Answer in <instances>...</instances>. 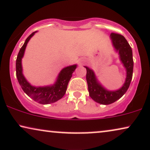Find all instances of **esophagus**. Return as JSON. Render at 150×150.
I'll return each instance as SVG.
<instances>
[{
    "instance_id": "obj_1",
    "label": "esophagus",
    "mask_w": 150,
    "mask_h": 150,
    "mask_svg": "<svg viewBox=\"0 0 150 150\" xmlns=\"http://www.w3.org/2000/svg\"><path fill=\"white\" fill-rule=\"evenodd\" d=\"M80 65H82V63H81V62H80Z\"/></svg>"
}]
</instances>
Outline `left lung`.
Masks as SVG:
<instances>
[{
	"label": "left lung",
	"instance_id": "1",
	"mask_svg": "<svg viewBox=\"0 0 150 150\" xmlns=\"http://www.w3.org/2000/svg\"><path fill=\"white\" fill-rule=\"evenodd\" d=\"M110 38L115 52L118 53L121 63L126 69V79L122 87L114 91L107 89L98 80L94 71L84 66L86 69V78L89 96L94 101L102 105H109L119 100L127 92L133 76V60L131 46L125 38L120 34L112 33Z\"/></svg>",
	"mask_w": 150,
	"mask_h": 150
}]
</instances>
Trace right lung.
Here are the masks:
<instances>
[{
    "instance_id": "add662e5",
    "label": "right lung",
    "mask_w": 150,
    "mask_h": 150,
    "mask_svg": "<svg viewBox=\"0 0 150 150\" xmlns=\"http://www.w3.org/2000/svg\"><path fill=\"white\" fill-rule=\"evenodd\" d=\"M35 33L37 31L32 33L27 38L18 54L16 60L17 78L23 91L35 101L43 105L53 103L60 100L65 95L68 82L77 66V64H74L63 68L58 75L55 82L51 85L35 86L30 84L23 74L22 59L27 44Z\"/></svg>"
}]
</instances>
